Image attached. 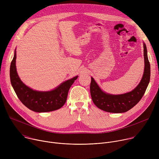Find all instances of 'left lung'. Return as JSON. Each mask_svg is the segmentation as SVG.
<instances>
[{
  "label": "left lung",
  "mask_w": 159,
  "mask_h": 159,
  "mask_svg": "<svg viewBox=\"0 0 159 159\" xmlns=\"http://www.w3.org/2000/svg\"><path fill=\"white\" fill-rule=\"evenodd\" d=\"M145 70L140 83L132 91L120 95L108 94L99 88L91 77L90 92L93 102L99 109L110 113H123L134 107L142 98L150 79V65L147 56L146 45L143 44Z\"/></svg>",
  "instance_id": "obj_1"
}]
</instances>
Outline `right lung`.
Returning a JSON list of instances; mask_svg holds the SVG:
<instances>
[{
    "instance_id": "right-lung-1",
    "label": "right lung",
    "mask_w": 159,
    "mask_h": 159,
    "mask_svg": "<svg viewBox=\"0 0 159 159\" xmlns=\"http://www.w3.org/2000/svg\"><path fill=\"white\" fill-rule=\"evenodd\" d=\"M16 51L10 66V79L12 88L21 103L30 110L36 112H48L58 110L65 103L71 85L77 79L76 76L62 83L51 91H34L27 87L16 71Z\"/></svg>"
}]
</instances>
